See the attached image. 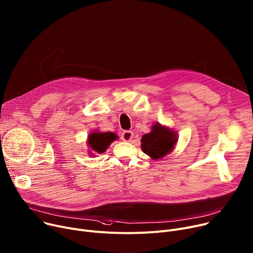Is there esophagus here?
<instances>
[{"label":"esophagus","mask_w":253,"mask_h":253,"mask_svg":"<svg viewBox=\"0 0 253 253\" xmlns=\"http://www.w3.org/2000/svg\"><path fill=\"white\" fill-rule=\"evenodd\" d=\"M132 138H133V132L130 131V130H125L122 133V139L125 142H129Z\"/></svg>","instance_id":"1"}]
</instances>
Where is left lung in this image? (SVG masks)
Segmentation results:
<instances>
[{"label": "left lung", "mask_w": 253, "mask_h": 253, "mask_svg": "<svg viewBox=\"0 0 253 253\" xmlns=\"http://www.w3.org/2000/svg\"><path fill=\"white\" fill-rule=\"evenodd\" d=\"M178 141L177 132L159 123L152 126L151 131L142 137L141 148L153 160H157L170 154Z\"/></svg>", "instance_id": "8db88e82"}]
</instances>
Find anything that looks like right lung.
<instances>
[{
	"mask_svg": "<svg viewBox=\"0 0 253 253\" xmlns=\"http://www.w3.org/2000/svg\"><path fill=\"white\" fill-rule=\"evenodd\" d=\"M119 137L112 131L94 130L88 134L87 147L90 156H96V154L104 153L112 142L118 140Z\"/></svg>",
	"mask_w": 253,
	"mask_h": 253,
	"instance_id": "add662e5",
	"label": "right lung"
}]
</instances>
